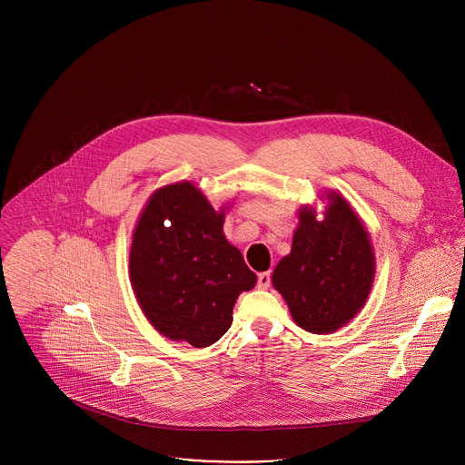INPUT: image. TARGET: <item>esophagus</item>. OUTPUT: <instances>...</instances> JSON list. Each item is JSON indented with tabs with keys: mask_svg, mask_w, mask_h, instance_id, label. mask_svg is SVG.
I'll list each match as a JSON object with an SVG mask.
<instances>
[{
	"mask_svg": "<svg viewBox=\"0 0 465 465\" xmlns=\"http://www.w3.org/2000/svg\"><path fill=\"white\" fill-rule=\"evenodd\" d=\"M272 282V274L271 272H261L257 274V287L259 289H269Z\"/></svg>",
	"mask_w": 465,
	"mask_h": 465,
	"instance_id": "1",
	"label": "esophagus"
}]
</instances>
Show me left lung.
<instances>
[{
  "instance_id": "8db88e82",
  "label": "left lung",
  "mask_w": 465,
  "mask_h": 465,
  "mask_svg": "<svg viewBox=\"0 0 465 465\" xmlns=\"http://www.w3.org/2000/svg\"><path fill=\"white\" fill-rule=\"evenodd\" d=\"M375 274L370 237L341 194H331L322 221L302 210L292 250L272 274L294 322L311 333H331L364 305Z\"/></svg>"
}]
</instances>
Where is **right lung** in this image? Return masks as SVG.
Here are the masks:
<instances>
[{
	"label": "right lung",
	"instance_id": "obj_1",
	"mask_svg": "<svg viewBox=\"0 0 465 465\" xmlns=\"http://www.w3.org/2000/svg\"><path fill=\"white\" fill-rule=\"evenodd\" d=\"M223 223L189 182L156 191L138 221L130 280L145 316L167 339L212 346L230 329L237 296L255 285Z\"/></svg>",
	"mask_w": 465,
	"mask_h": 465
}]
</instances>
